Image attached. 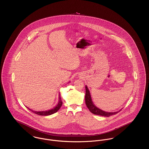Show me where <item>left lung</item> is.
Returning a JSON list of instances; mask_svg holds the SVG:
<instances>
[{
  "mask_svg": "<svg viewBox=\"0 0 149 149\" xmlns=\"http://www.w3.org/2000/svg\"><path fill=\"white\" fill-rule=\"evenodd\" d=\"M85 102L87 107L89 109L90 111L93 114L95 115H98V116H110L115 115L117 114L119 111H120L121 110H120L118 111H116L114 113H111V112H106L102 110L99 108H98L93 102L92 99H91V97L90 93V91L87 87L86 86V95H85Z\"/></svg>",
  "mask_w": 149,
  "mask_h": 149,
  "instance_id": "left-lung-1",
  "label": "left lung"
}]
</instances>
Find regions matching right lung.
<instances>
[{
    "label": "right lung",
    "instance_id": "add662e5",
    "mask_svg": "<svg viewBox=\"0 0 149 149\" xmlns=\"http://www.w3.org/2000/svg\"><path fill=\"white\" fill-rule=\"evenodd\" d=\"M62 105V100H61V95H60V94H59V102H58V103L57 104V105H56L55 107L52 108V109H51V110H48V111H33V110H31V109H29V108H28V109H29L30 111H33V113H35V114H37V115L47 116H50V115H51V114H54V113H55L56 112H57V111L59 110V109L61 107Z\"/></svg>",
    "mask_w": 149,
    "mask_h": 149
}]
</instances>
